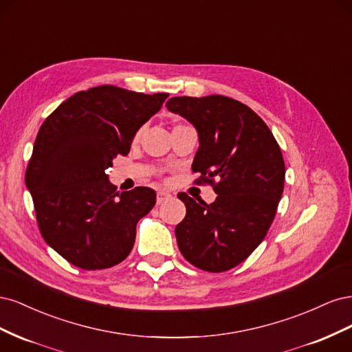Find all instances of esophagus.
I'll return each mask as SVG.
<instances>
[{"label": "esophagus", "mask_w": 352, "mask_h": 352, "mask_svg": "<svg viewBox=\"0 0 352 352\" xmlns=\"http://www.w3.org/2000/svg\"><path fill=\"white\" fill-rule=\"evenodd\" d=\"M168 198H172V195H170L168 192H164V190H160V192L157 194V204H162V202L167 201Z\"/></svg>", "instance_id": "34e87169"}]
</instances>
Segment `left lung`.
<instances>
[{
    "label": "left lung",
    "instance_id": "obj_1",
    "mask_svg": "<svg viewBox=\"0 0 352 352\" xmlns=\"http://www.w3.org/2000/svg\"><path fill=\"white\" fill-rule=\"evenodd\" d=\"M166 107L194 124L199 146L192 170L217 194L211 204L177 194L186 207L175 230L177 247L195 267L226 272L258 247L274 219L285 182L280 148L267 124L236 100L173 97Z\"/></svg>",
    "mask_w": 352,
    "mask_h": 352
}]
</instances>
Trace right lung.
Wrapping results in <instances>:
<instances>
[{
    "mask_svg": "<svg viewBox=\"0 0 352 352\" xmlns=\"http://www.w3.org/2000/svg\"><path fill=\"white\" fill-rule=\"evenodd\" d=\"M167 97L101 85L72 95L42 123L26 188L42 238L69 263L109 269L132 251L136 223L154 207L155 192L145 186L116 192L105 170L129 153Z\"/></svg>",
    "mask_w": 352,
    "mask_h": 352,
    "instance_id": "1",
    "label": "right lung"
}]
</instances>
